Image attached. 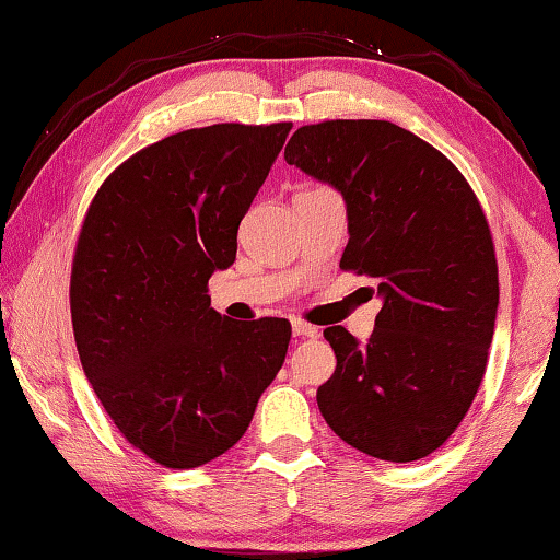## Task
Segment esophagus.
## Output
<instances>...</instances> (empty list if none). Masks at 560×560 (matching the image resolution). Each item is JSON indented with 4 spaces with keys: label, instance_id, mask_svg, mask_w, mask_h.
<instances>
[{
    "label": "esophagus",
    "instance_id": "34e87169",
    "mask_svg": "<svg viewBox=\"0 0 560 560\" xmlns=\"http://www.w3.org/2000/svg\"><path fill=\"white\" fill-rule=\"evenodd\" d=\"M291 328H294V336H301V339H314V336L318 334V328L306 324V322H294L291 324Z\"/></svg>",
    "mask_w": 560,
    "mask_h": 560
}]
</instances>
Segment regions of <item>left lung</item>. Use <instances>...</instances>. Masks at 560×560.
I'll list each match as a JSON object with an SVG mask.
<instances>
[{"label":"left lung","instance_id":"obj_1","mask_svg":"<svg viewBox=\"0 0 560 560\" xmlns=\"http://www.w3.org/2000/svg\"><path fill=\"white\" fill-rule=\"evenodd\" d=\"M283 159L341 191V269L376 279L384 299L366 343L324 331L336 371L316 392L322 416L374 458L429 456L471 408L493 339L499 266L481 203L439 149L392 121L308 124Z\"/></svg>","mask_w":560,"mask_h":560}]
</instances>
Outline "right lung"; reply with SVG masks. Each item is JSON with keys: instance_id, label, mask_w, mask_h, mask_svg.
Wrapping results in <instances>:
<instances>
[{"instance_id": "1", "label": "right lung", "mask_w": 560, "mask_h": 560, "mask_svg": "<svg viewBox=\"0 0 560 560\" xmlns=\"http://www.w3.org/2000/svg\"><path fill=\"white\" fill-rule=\"evenodd\" d=\"M289 131H179L119 164L89 203L69 287L79 361L121 436L166 468L232 448L287 359V318L229 322L207 283L234 264Z\"/></svg>"}]
</instances>
